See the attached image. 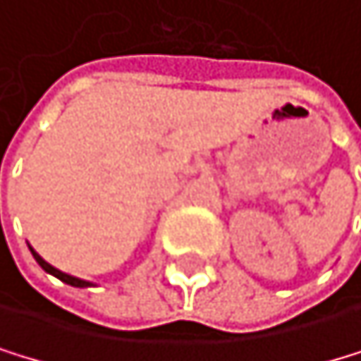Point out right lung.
I'll use <instances>...</instances> for the list:
<instances>
[{
	"mask_svg": "<svg viewBox=\"0 0 361 361\" xmlns=\"http://www.w3.org/2000/svg\"><path fill=\"white\" fill-rule=\"evenodd\" d=\"M30 253H32V257L37 259V264L42 266V269L46 271V273H50V275H55L57 279H61V282H66V284H71V286H77V288H84V286H90V282H84V279H79V277H73V275H66V273H61V271H57L55 266H50L48 262H44L35 250L30 248Z\"/></svg>",
	"mask_w": 361,
	"mask_h": 361,
	"instance_id": "1",
	"label": "right lung"
}]
</instances>
